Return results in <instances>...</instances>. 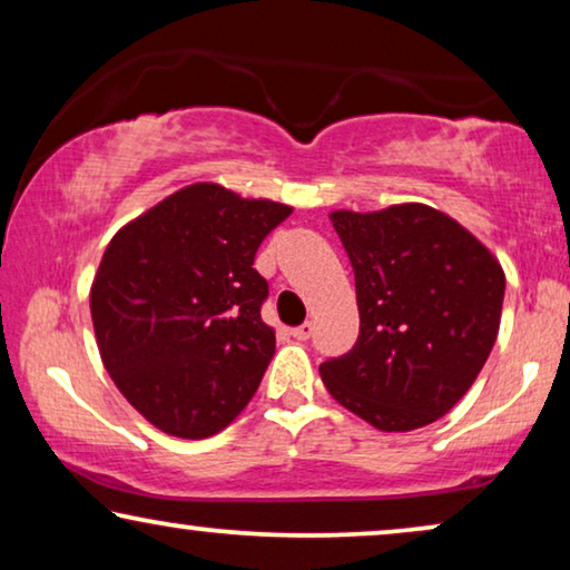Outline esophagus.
I'll use <instances>...</instances> for the list:
<instances>
[{
	"instance_id": "obj_1",
	"label": "esophagus",
	"mask_w": 570,
	"mask_h": 570,
	"mask_svg": "<svg viewBox=\"0 0 570 570\" xmlns=\"http://www.w3.org/2000/svg\"><path fill=\"white\" fill-rule=\"evenodd\" d=\"M311 332H314V324H311V322H306V324H301V326H293V330H291V334H293V337L295 340H308L311 337Z\"/></svg>"
}]
</instances>
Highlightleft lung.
Returning a JSON list of instances; mask_svg holds the SVG:
<instances>
[{
  "label": "left lung",
  "instance_id": "left-lung-1",
  "mask_svg": "<svg viewBox=\"0 0 570 570\" xmlns=\"http://www.w3.org/2000/svg\"><path fill=\"white\" fill-rule=\"evenodd\" d=\"M355 272L361 334L318 365L334 400L386 433L431 425L474 384L495 345L501 264L439 209L330 215Z\"/></svg>",
  "mask_w": 570,
  "mask_h": 570
}]
</instances>
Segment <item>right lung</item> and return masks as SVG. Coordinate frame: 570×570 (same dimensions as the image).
<instances>
[{
  "label": "right lung",
  "mask_w": 570,
  "mask_h": 570,
  "mask_svg": "<svg viewBox=\"0 0 570 570\" xmlns=\"http://www.w3.org/2000/svg\"><path fill=\"white\" fill-rule=\"evenodd\" d=\"M293 207L191 184L106 246L90 287L100 361L145 420L207 439L252 400L275 355L256 248Z\"/></svg>",
  "instance_id": "add662e5"
}]
</instances>
